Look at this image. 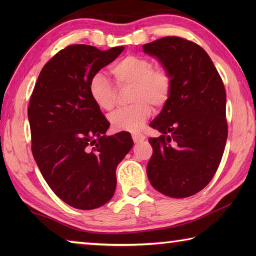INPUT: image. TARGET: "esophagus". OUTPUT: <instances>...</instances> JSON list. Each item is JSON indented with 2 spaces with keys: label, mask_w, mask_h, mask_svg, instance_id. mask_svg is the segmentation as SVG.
<instances>
[{
  "label": "esophagus",
  "mask_w": 256,
  "mask_h": 256,
  "mask_svg": "<svg viewBox=\"0 0 256 256\" xmlns=\"http://www.w3.org/2000/svg\"><path fill=\"white\" fill-rule=\"evenodd\" d=\"M132 138H133L134 144H138V142L144 141V138H146V136H144V134H138V133H133V134H132Z\"/></svg>",
  "instance_id": "esophagus-1"
}]
</instances>
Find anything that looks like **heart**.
Here are the masks:
<instances>
[{"label": "heart", "instance_id": "b5f03b06", "mask_svg": "<svg viewBox=\"0 0 256 256\" xmlns=\"http://www.w3.org/2000/svg\"><path fill=\"white\" fill-rule=\"evenodd\" d=\"M118 86H132L131 102L110 115L112 128L116 132H138L144 128L156 108L164 107L172 92V76L167 68L154 66L146 56L128 54L110 66ZM89 94L94 102L102 110H110L116 102V88L102 74L96 73L89 81Z\"/></svg>", "mask_w": 256, "mask_h": 256}]
</instances>
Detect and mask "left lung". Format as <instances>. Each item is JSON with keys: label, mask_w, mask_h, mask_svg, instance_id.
Segmentation results:
<instances>
[{"label": "left lung", "mask_w": 256, "mask_h": 256, "mask_svg": "<svg viewBox=\"0 0 256 256\" xmlns=\"http://www.w3.org/2000/svg\"><path fill=\"white\" fill-rule=\"evenodd\" d=\"M170 71L172 92L150 123L162 132L150 138L146 166L151 185L164 196H194L210 183L228 136L226 90L206 52L196 42L168 36L144 45Z\"/></svg>", "instance_id": "obj_1"}]
</instances>
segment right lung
Returning <instances> with one entry per match:
<instances>
[{"label": "right lung", "mask_w": 256, "mask_h": 256, "mask_svg": "<svg viewBox=\"0 0 256 256\" xmlns=\"http://www.w3.org/2000/svg\"><path fill=\"white\" fill-rule=\"evenodd\" d=\"M123 50L68 45L45 64L30 97L34 158L53 192L76 209L110 200L116 167L133 146L128 132L106 136L110 122L88 89L92 76Z\"/></svg>", "instance_id": "obj_1"}]
</instances>
